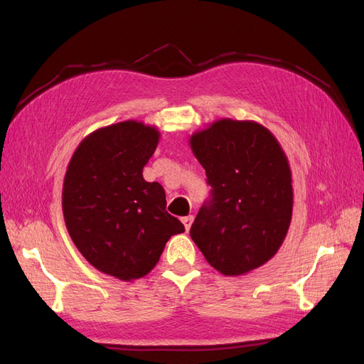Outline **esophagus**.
I'll use <instances>...</instances> for the list:
<instances>
[{"label": "esophagus", "mask_w": 364, "mask_h": 364, "mask_svg": "<svg viewBox=\"0 0 364 364\" xmlns=\"http://www.w3.org/2000/svg\"><path fill=\"white\" fill-rule=\"evenodd\" d=\"M193 220H194V217H193V215L182 217V223H183V226H185V229H186V230H190L191 223H193Z\"/></svg>", "instance_id": "1"}]
</instances>
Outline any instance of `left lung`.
<instances>
[{"label": "left lung", "instance_id": "8db88e82", "mask_svg": "<svg viewBox=\"0 0 364 364\" xmlns=\"http://www.w3.org/2000/svg\"><path fill=\"white\" fill-rule=\"evenodd\" d=\"M213 186L190 235L225 277H241L279 250L293 214L289 159L269 129L222 118L190 138Z\"/></svg>", "mask_w": 364, "mask_h": 364}]
</instances>
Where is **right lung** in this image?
Returning <instances> with one entry per match:
<instances>
[{
    "label": "right lung",
    "instance_id": "add662e5",
    "mask_svg": "<svg viewBox=\"0 0 364 364\" xmlns=\"http://www.w3.org/2000/svg\"><path fill=\"white\" fill-rule=\"evenodd\" d=\"M159 130L127 119L94 130L73 153L63 179L65 225L86 261L121 281L156 266L165 243L185 228L165 211V191L142 178Z\"/></svg>",
    "mask_w": 364,
    "mask_h": 364
}]
</instances>
